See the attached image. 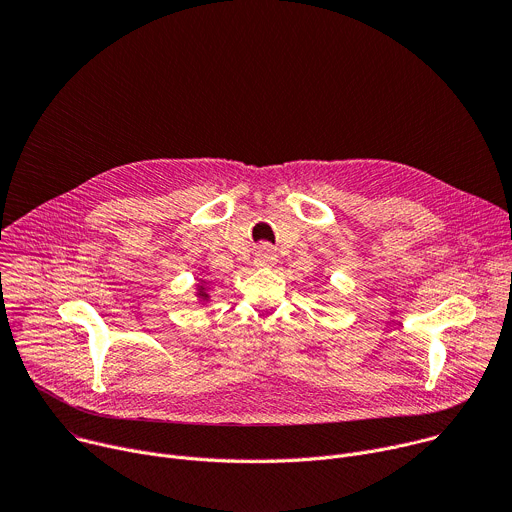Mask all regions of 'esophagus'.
<instances>
[{
	"label": "esophagus",
	"instance_id": "esophagus-1",
	"mask_svg": "<svg viewBox=\"0 0 512 512\" xmlns=\"http://www.w3.org/2000/svg\"><path fill=\"white\" fill-rule=\"evenodd\" d=\"M275 261H277V255L269 245H261L255 251V257H253L255 267H271V265H275Z\"/></svg>",
	"mask_w": 512,
	"mask_h": 512
}]
</instances>
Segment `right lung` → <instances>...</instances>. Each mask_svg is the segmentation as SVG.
Instances as JSON below:
<instances>
[{"instance_id":"obj_1","label":"right lung","mask_w":512,"mask_h":512,"mask_svg":"<svg viewBox=\"0 0 512 512\" xmlns=\"http://www.w3.org/2000/svg\"><path fill=\"white\" fill-rule=\"evenodd\" d=\"M198 298L202 300V302H206L210 296H208V289H206V285H198Z\"/></svg>"}]
</instances>
